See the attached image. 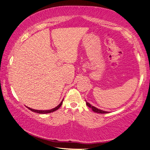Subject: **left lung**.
I'll return each instance as SVG.
<instances>
[{
	"mask_svg": "<svg viewBox=\"0 0 150 150\" xmlns=\"http://www.w3.org/2000/svg\"><path fill=\"white\" fill-rule=\"evenodd\" d=\"M86 105H87V106H88V107L91 108L92 110L94 111V112H96V113H99V114H106V113H108V112L103 111V110H99V109H98V108H97L94 107V106L91 105L89 103H88L87 101H86Z\"/></svg>",
	"mask_w": 150,
	"mask_h": 150,
	"instance_id": "obj_1",
	"label": "left lung"
}]
</instances>
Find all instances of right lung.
Returning a JSON list of instances; mask_svg holds the SVG:
<instances>
[{
  "label": "right lung",
  "instance_id": "1",
  "mask_svg": "<svg viewBox=\"0 0 150 150\" xmlns=\"http://www.w3.org/2000/svg\"><path fill=\"white\" fill-rule=\"evenodd\" d=\"M63 101H64V100H62V101L60 103H59V105H58L57 106H56V107H55V108H52V109H51V110H35V109L30 108L29 107H27V108H28V109H29L30 110H31L32 112L38 113V114H48V113H51V112H54V111H56V110H57L62 106Z\"/></svg>",
  "mask_w": 150,
  "mask_h": 150
}]
</instances>
